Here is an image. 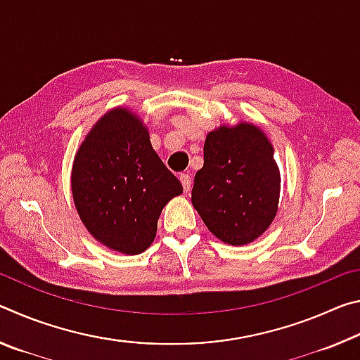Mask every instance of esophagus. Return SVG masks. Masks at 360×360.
Segmentation results:
<instances>
[{
  "label": "esophagus",
  "instance_id": "1",
  "mask_svg": "<svg viewBox=\"0 0 360 360\" xmlns=\"http://www.w3.org/2000/svg\"><path fill=\"white\" fill-rule=\"evenodd\" d=\"M179 179H181L182 188H184L186 192L191 191V187H192V178H191V176L186 174V173H181V174H179Z\"/></svg>",
  "mask_w": 360,
  "mask_h": 360
}]
</instances>
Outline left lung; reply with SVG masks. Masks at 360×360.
I'll use <instances>...</instances> for the list:
<instances>
[{"mask_svg":"<svg viewBox=\"0 0 360 360\" xmlns=\"http://www.w3.org/2000/svg\"><path fill=\"white\" fill-rule=\"evenodd\" d=\"M203 168L193 179L192 205L219 240L248 245L278 211L279 172L260 129L240 124L206 136Z\"/></svg>","mask_w":360,"mask_h":360,"instance_id":"1","label":"left lung"}]
</instances>
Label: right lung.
<instances>
[{"mask_svg": "<svg viewBox=\"0 0 360 360\" xmlns=\"http://www.w3.org/2000/svg\"><path fill=\"white\" fill-rule=\"evenodd\" d=\"M71 188L90 233L130 255L150 246L163 206L182 193L179 179L152 149L148 130L127 109L96 122L76 154Z\"/></svg>", "mask_w": 360, "mask_h": 360, "instance_id": "add662e5", "label": "right lung"}]
</instances>
